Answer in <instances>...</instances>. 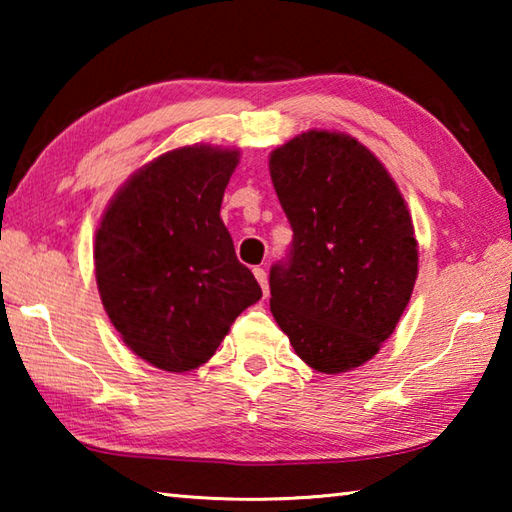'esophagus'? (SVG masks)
Returning <instances> with one entry per match:
<instances>
[{"label": "esophagus", "instance_id": "esophagus-1", "mask_svg": "<svg viewBox=\"0 0 512 512\" xmlns=\"http://www.w3.org/2000/svg\"><path fill=\"white\" fill-rule=\"evenodd\" d=\"M253 273H255V277H257V282H259V287H262V293H264V298L268 296V280H266V271L264 268H253Z\"/></svg>", "mask_w": 512, "mask_h": 512}]
</instances>
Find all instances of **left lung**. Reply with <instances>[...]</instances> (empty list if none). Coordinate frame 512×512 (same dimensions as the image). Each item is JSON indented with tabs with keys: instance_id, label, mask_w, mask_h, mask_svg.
Returning <instances> with one entry per match:
<instances>
[{
	"instance_id": "8db88e82",
	"label": "left lung",
	"mask_w": 512,
	"mask_h": 512,
	"mask_svg": "<svg viewBox=\"0 0 512 512\" xmlns=\"http://www.w3.org/2000/svg\"><path fill=\"white\" fill-rule=\"evenodd\" d=\"M293 230L271 266V311L298 357L336 375L372 359L411 300L418 244L406 203L375 155L309 131L271 155Z\"/></svg>"
}]
</instances>
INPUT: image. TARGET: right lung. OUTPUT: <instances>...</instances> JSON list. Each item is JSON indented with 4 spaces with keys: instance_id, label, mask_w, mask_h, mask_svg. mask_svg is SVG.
Here are the masks:
<instances>
[{
    "instance_id": "right-lung-1",
    "label": "right lung",
    "mask_w": 512,
    "mask_h": 512,
    "mask_svg": "<svg viewBox=\"0 0 512 512\" xmlns=\"http://www.w3.org/2000/svg\"><path fill=\"white\" fill-rule=\"evenodd\" d=\"M237 155L212 146L164 153L119 189L101 219L94 266L103 307L155 368H198L262 298L221 221Z\"/></svg>"
}]
</instances>
